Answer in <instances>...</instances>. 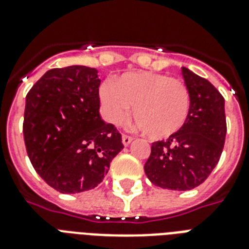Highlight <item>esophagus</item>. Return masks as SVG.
Returning <instances> with one entry per match:
<instances>
[{
  "label": "esophagus",
  "instance_id": "1",
  "mask_svg": "<svg viewBox=\"0 0 249 249\" xmlns=\"http://www.w3.org/2000/svg\"><path fill=\"white\" fill-rule=\"evenodd\" d=\"M131 142H132L131 136H128V135H123L122 136V143H123V145H124V147H127V145L130 144Z\"/></svg>",
  "mask_w": 249,
  "mask_h": 249
}]
</instances>
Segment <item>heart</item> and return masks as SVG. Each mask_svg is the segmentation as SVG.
Returning a JSON list of instances; mask_svg holds the SVG:
<instances>
[{
	"label": "heart",
	"mask_w": 249,
	"mask_h": 249,
	"mask_svg": "<svg viewBox=\"0 0 249 249\" xmlns=\"http://www.w3.org/2000/svg\"><path fill=\"white\" fill-rule=\"evenodd\" d=\"M106 119L121 123L132 106V118L151 140L172 138L184 128L190 93L184 81L155 72H128L100 90Z\"/></svg>",
	"instance_id": "b5f03b06"
}]
</instances>
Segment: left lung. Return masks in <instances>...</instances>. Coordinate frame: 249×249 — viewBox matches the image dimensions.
I'll return each instance as SVG.
<instances>
[{
	"mask_svg": "<svg viewBox=\"0 0 249 249\" xmlns=\"http://www.w3.org/2000/svg\"><path fill=\"white\" fill-rule=\"evenodd\" d=\"M181 73L190 93L188 121L178 134L152 143L144 172L156 186L192 190L219 161L227 126L224 98L215 87L185 67Z\"/></svg>",
	"mask_w": 249,
	"mask_h": 249,
	"instance_id": "obj_1",
	"label": "left lung"
}]
</instances>
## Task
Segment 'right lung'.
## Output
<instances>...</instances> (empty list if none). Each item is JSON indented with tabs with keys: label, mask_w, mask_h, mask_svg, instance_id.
Segmentation results:
<instances>
[{
	"label": "right lung",
	"mask_w": 249,
	"mask_h": 249,
	"mask_svg": "<svg viewBox=\"0 0 249 249\" xmlns=\"http://www.w3.org/2000/svg\"><path fill=\"white\" fill-rule=\"evenodd\" d=\"M100 84L96 68L71 65L50 69L26 96V151L60 193L96 188L123 149L121 134L100 115Z\"/></svg>",
	"instance_id": "right-lung-1"
}]
</instances>
